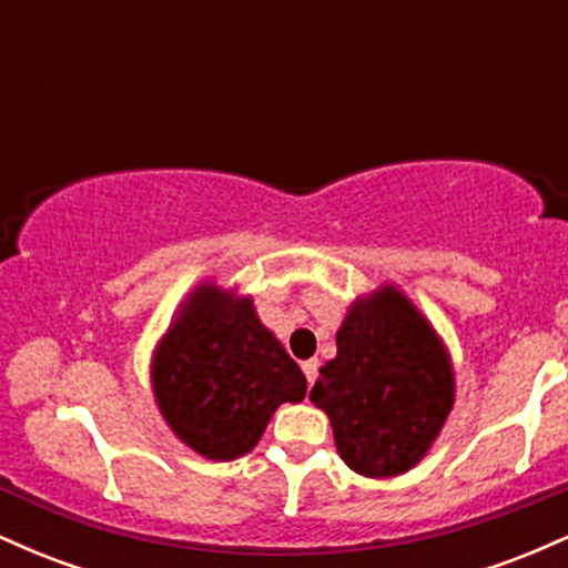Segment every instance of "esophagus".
Here are the masks:
<instances>
[{
    "instance_id": "esophagus-1",
    "label": "esophagus",
    "mask_w": 568,
    "mask_h": 568,
    "mask_svg": "<svg viewBox=\"0 0 568 568\" xmlns=\"http://www.w3.org/2000/svg\"><path fill=\"white\" fill-rule=\"evenodd\" d=\"M317 366H321V363H317L315 357H312V361H304V363H302V371H304V376H306V384L315 382V376H317Z\"/></svg>"
}]
</instances>
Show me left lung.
Segmentation results:
<instances>
[{
  "mask_svg": "<svg viewBox=\"0 0 568 568\" xmlns=\"http://www.w3.org/2000/svg\"><path fill=\"white\" fill-rule=\"evenodd\" d=\"M310 400L328 414L355 473L393 478L438 438L454 406V371L433 325L393 285L352 304Z\"/></svg>",
  "mask_w": 568,
  "mask_h": 568,
  "instance_id": "8db88e82",
  "label": "left lung"
}]
</instances>
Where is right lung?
<instances>
[{"label": "right lung", "instance_id": "right-lung-1", "mask_svg": "<svg viewBox=\"0 0 568 568\" xmlns=\"http://www.w3.org/2000/svg\"><path fill=\"white\" fill-rule=\"evenodd\" d=\"M152 382L173 433L213 462L251 452L280 403L306 393L302 368L264 328L251 298L213 285H200L162 336Z\"/></svg>", "mask_w": 568, "mask_h": 568}]
</instances>
